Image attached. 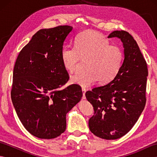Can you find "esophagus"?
I'll return each instance as SVG.
<instances>
[{
    "label": "esophagus",
    "mask_w": 157,
    "mask_h": 157,
    "mask_svg": "<svg viewBox=\"0 0 157 157\" xmlns=\"http://www.w3.org/2000/svg\"><path fill=\"white\" fill-rule=\"evenodd\" d=\"M82 93H83V97H82V98H83V99H85V98H86L85 94H86V88H83L82 89Z\"/></svg>",
    "instance_id": "obj_1"
}]
</instances>
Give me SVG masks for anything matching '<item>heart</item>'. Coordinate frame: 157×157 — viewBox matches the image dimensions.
Returning <instances> with one entry per match:
<instances>
[{"label": "heart", "instance_id": "obj_1", "mask_svg": "<svg viewBox=\"0 0 157 157\" xmlns=\"http://www.w3.org/2000/svg\"><path fill=\"white\" fill-rule=\"evenodd\" d=\"M61 59L69 72L75 71L81 59H86V69L70 76L73 84L86 88L96 80L101 84L112 80L121 68L123 53L117 46L109 45L102 34L86 31L76 37L75 48L68 46L62 48Z\"/></svg>", "mask_w": 157, "mask_h": 157}]
</instances>
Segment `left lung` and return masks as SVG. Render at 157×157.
Returning <instances> with one entry per match:
<instances>
[{
  "mask_svg": "<svg viewBox=\"0 0 157 157\" xmlns=\"http://www.w3.org/2000/svg\"><path fill=\"white\" fill-rule=\"evenodd\" d=\"M121 40L123 60L121 68L108 84L86 93L94 108L89 119L92 134L105 140L120 138L129 132L144 109L148 76L147 64L134 38L116 30L109 38Z\"/></svg>",
  "mask_w": 157,
  "mask_h": 157,
  "instance_id": "8db88e82",
  "label": "left lung"
}]
</instances>
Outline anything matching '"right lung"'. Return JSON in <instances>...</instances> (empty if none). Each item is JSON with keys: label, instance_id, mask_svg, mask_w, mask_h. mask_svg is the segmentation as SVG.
<instances>
[{"label": "right lung", "instance_id": "1", "mask_svg": "<svg viewBox=\"0 0 157 157\" xmlns=\"http://www.w3.org/2000/svg\"><path fill=\"white\" fill-rule=\"evenodd\" d=\"M72 30L69 25L40 29L16 60L12 102L24 128L38 138H55L64 132L67 113L82 97L79 85L59 89L69 80L61 52Z\"/></svg>", "mask_w": 157, "mask_h": 157}]
</instances>
